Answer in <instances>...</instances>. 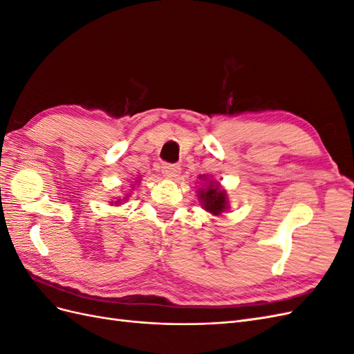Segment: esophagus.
Instances as JSON below:
<instances>
[{
	"instance_id": "1",
	"label": "esophagus",
	"mask_w": 354,
	"mask_h": 354,
	"mask_svg": "<svg viewBox=\"0 0 354 354\" xmlns=\"http://www.w3.org/2000/svg\"><path fill=\"white\" fill-rule=\"evenodd\" d=\"M160 169H162V174L167 178H176L180 174V171H181L180 165H177V164H162Z\"/></svg>"
}]
</instances>
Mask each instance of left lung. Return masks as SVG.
<instances>
[{
	"instance_id": "left-lung-1",
	"label": "left lung",
	"mask_w": 354,
	"mask_h": 354,
	"mask_svg": "<svg viewBox=\"0 0 354 354\" xmlns=\"http://www.w3.org/2000/svg\"><path fill=\"white\" fill-rule=\"evenodd\" d=\"M199 199L205 209L212 212L214 216H218V214L227 208V199L224 192H220L217 186H212V183L208 186L207 190H201Z\"/></svg>"
}]
</instances>
